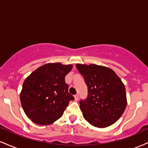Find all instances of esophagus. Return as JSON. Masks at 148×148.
<instances>
[{
  "label": "esophagus",
  "mask_w": 148,
  "mask_h": 148,
  "mask_svg": "<svg viewBox=\"0 0 148 148\" xmlns=\"http://www.w3.org/2000/svg\"><path fill=\"white\" fill-rule=\"evenodd\" d=\"M74 99H75L76 101H77V100L79 99V95L78 94L75 95H74Z\"/></svg>",
  "instance_id": "34e87169"
}]
</instances>
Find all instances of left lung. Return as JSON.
Listing matches in <instances>:
<instances>
[{
  "label": "left lung",
  "mask_w": 148,
  "mask_h": 148,
  "mask_svg": "<svg viewBox=\"0 0 148 148\" xmlns=\"http://www.w3.org/2000/svg\"><path fill=\"white\" fill-rule=\"evenodd\" d=\"M84 78L88 96L79 101L84 118L93 126L103 128L115 123L127 106L125 88L121 79L108 67L76 64Z\"/></svg>",
  "instance_id": "obj_1"
}]
</instances>
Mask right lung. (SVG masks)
Segmentation results:
<instances>
[{
  "label": "right lung",
  "mask_w": 148,
  "mask_h": 148,
  "mask_svg": "<svg viewBox=\"0 0 148 148\" xmlns=\"http://www.w3.org/2000/svg\"><path fill=\"white\" fill-rule=\"evenodd\" d=\"M72 65L57 63L44 64L25 79L20 94L25 115L35 123L50 125L63 115L74 97L69 93L65 76Z\"/></svg>",
  "instance_id": "1"
}]
</instances>
